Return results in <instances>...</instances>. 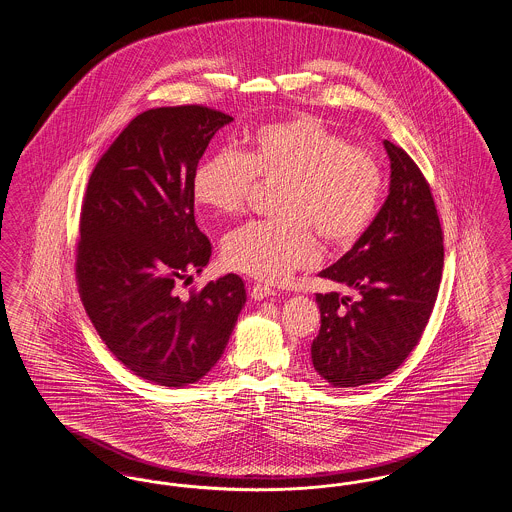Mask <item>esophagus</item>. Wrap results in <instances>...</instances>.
<instances>
[{
  "label": "esophagus",
  "instance_id": "34e87169",
  "mask_svg": "<svg viewBox=\"0 0 512 512\" xmlns=\"http://www.w3.org/2000/svg\"><path fill=\"white\" fill-rule=\"evenodd\" d=\"M276 295V291L272 287L265 286V284H255L251 287V299L255 301H263L266 297H272Z\"/></svg>",
  "mask_w": 512,
  "mask_h": 512
}]
</instances>
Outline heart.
Masks as SVG:
<instances>
[{"instance_id":"b5f03b06","label":"heart","mask_w":512,"mask_h":512,"mask_svg":"<svg viewBox=\"0 0 512 512\" xmlns=\"http://www.w3.org/2000/svg\"><path fill=\"white\" fill-rule=\"evenodd\" d=\"M282 183L278 221H251L226 234V265L257 280L280 282L312 265L320 246H352L371 225L381 202L383 173L364 148L314 116L266 123L247 137L244 152L207 154L192 175L196 204L236 215L255 181Z\"/></svg>"}]
</instances>
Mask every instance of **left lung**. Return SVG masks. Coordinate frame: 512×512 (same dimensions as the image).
<instances>
[{
    "instance_id": "left-lung-1",
    "label": "left lung",
    "mask_w": 512,
    "mask_h": 512,
    "mask_svg": "<svg viewBox=\"0 0 512 512\" xmlns=\"http://www.w3.org/2000/svg\"><path fill=\"white\" fill-rule=\"evenodd\" d=\"M383 146L389 196L352 249L320 272L358 297L316 293L322 326L310 356L337 389L375 383L402 366L425 331L442 280L444 238L429 183L400 146Z\"/></svg>"
}]
</instances>
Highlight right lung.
<instances>
[{
    "mask_svg": "<svg viewBox=\"0 0 512 512\" xmlns=\"http://www.w3.org/2000/svg\"><path fill=\"white\" fill-rule=\"evenodd\" d=\"M232 120L198 104L146 110L89 177L76 259L83 307L104 345L148 383L181 389L200 381L223 356L246 305L236 274L188 299L175 289L209 263L192 175Z\"/></svg>",
    "mask_w": 512,
    "mask_h": 512,
    "instance_id": "add662e5",
    "label": "right lung"
}]
</instances>
